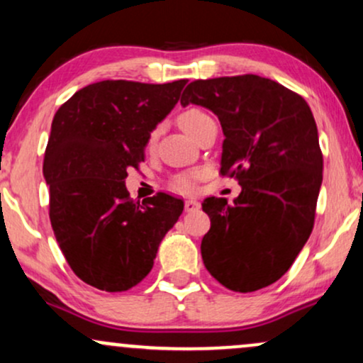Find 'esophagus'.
I'll return each instance as SVG.
<instances>
[{"instance_id":"obj_1","label":"esophagus","mask_w":363,"mask_h":363,"mask_svg":"<svg viewBox=\"0 0 363 363\" xmlns=\"http://www.w3.org/2000/svg\"><path fill=\"white\" fill-rule=\"evenodd\" d=\"M199 203L196 201V199H186L184 201V208H186V211H196V210H199Z\"/></svg>"}]
</instances>
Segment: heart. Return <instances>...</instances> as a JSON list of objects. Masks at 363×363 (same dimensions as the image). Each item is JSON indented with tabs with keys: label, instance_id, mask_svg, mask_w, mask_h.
Segmentation results:
<instances>
[{
	"label": "heart",
	"instance_id": "obj_1",
	"mask_svg": "<svg viewBox=\"0 0 363 363\" xmlns=\"http://www.w3.org/2000/svg\"><path fill=\"white\" fill-rule=\"evenodd\" d=\"M208 118H210V116L205 114L203 111L189 109L182 112L181 118H179V124H181V128L184 129L187 135L193 136L196 129L199 128V124H201L203 121H206ZM199 177H201V172L179 174V176L174 177V187L179 191H182V193H193L196 189V182H198Z\"/></svg>",
	"mask_w": 363,
	"mask_h": 363
}]
</instances>
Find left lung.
<instances>
[{"label": "left lung", "instance_id": "obj_1", "mask_svg": "<svg viewBox=\"0 0 363 363\" xmlns=\"http://www.w3.org/2000/svg\"><path fill=\"white\" fill-rule=\"evenodd\" d=\"M210 109L223 129L222 176L239 181L234 203L206 198V269L228 290L256 291L289 272L314 227L323 153L311 107L257 74L191 82L181 106Z\"/></svg>", "mask_w": 363, "mask_h": 363}]
</instances>
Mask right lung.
Listing matches in <instances>:
<instances>
[{
  "instance_id": "obj_1",
  "label": "right lung",
  "mask_w": 363,
  "mask_h": 363,
  "mask_svg": "<svg viewBox=\"0 0 363 363\" xmlns=\"http://www.w3.org/2000/svg\"><path fill=\"white\" fill-rule=\"evenodd\" d=\"M186 80H104L57 109L44 155L49 218L66 261L99 290L124 291L153 268L184 201L158 193L133 201L128 169L145 160L150 133L176 107Z\"/></svg>"
}]
</instances>
